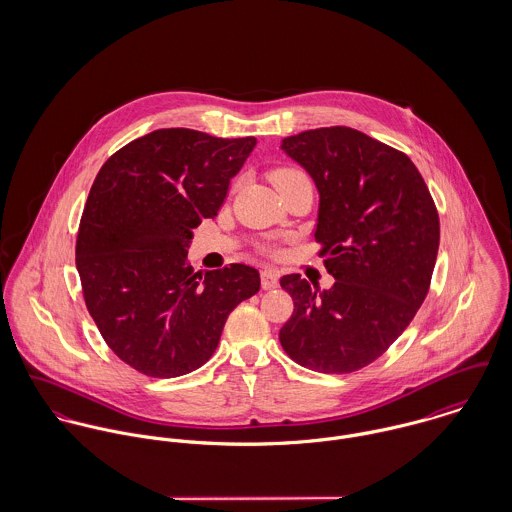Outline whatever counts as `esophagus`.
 Wrapping results in <instances>:
<instances>
[{
  "label": "esophagus",
  "mask_w": 512,
  "mask_h": 512,
  "mask_svg": "<svg viewBox=\"0 0 512 512\" xmlns=\"http://www.w3.org/2000/svg\"><path fill=\"white\" fill-rule=\"evenodd\" d=\"M260 282H262L264 290H274L280 284V274L276 270H272V268H264L260 272Z\"/></svg>",
  "instance_id": "34e87169"
}]
</instances>
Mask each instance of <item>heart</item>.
Masks as SVG:
<instances>
[{"label":"heart","instance_id":"b5f03b06","mask_svg":"<svg viewBox=\"0 0 512 512\" xmlns=\"http://www.w3.org/2000/svg\"><path fill=\"white\" fill-rule=\"evenodd\" d=\"M299 175H305V173L299 171V169H295V167H278V169H274V171L270 173V179H272V183H274L276 187H280L282 183L290 181L293 177H299Z\"/></svg>","mask_w":512,"mask_h":512}]
</instances>
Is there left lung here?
<instances>
[{"mask_svg": "<svg viewBox=\"0 0 512 512\" xmlns=\"http://www.w3.org/2000/svg\"><path fill=\"white\" fill-rule=\"evenodd\" d=\"M282 149L317 185L315 242L335 284L319 290L299 274L280 280L293 299L280 343L297 365L355 372L386 353L424 303L438 209L410 157L359 130H307Z\"/></svg>", "mask_w": 512, "mask_h": 512, "instance_id": "8db88e82", "label": "left lung"}]
</instances>
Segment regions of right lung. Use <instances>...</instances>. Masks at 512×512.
Wrapping results in <instances>:
<instances>
[{
	"label": "right lung",
	"instance_id": "right-lung-1",
	"mask_svg": "<svg viewBox=\"0 0 512 512\" xmlns=\"http://www.w3.org/2000/svg\"><path fill=\"white\" fill-rule=\"evenodd\" d=\"M256 138L165 128L100 167L78 226L76 270L106 345L153 378L197 370L217 351L230 311L260 290L258 270L195 272L193 228L215 219Z\"/></svg>",
	"mask_w": 512,
	"mask_h": 512
}]
</instances>
